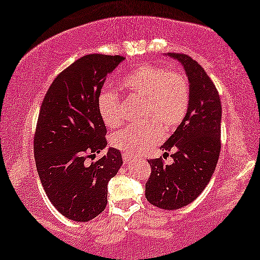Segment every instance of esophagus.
<instances>
[{"instance_id":"obj_1","label":"esophagus","mask_w":260,"mask_h":260,"mask_svg":"<svg viewBox=\"0 0 260 260\" xmlns=\"http://www.w3.org/2000/svg\"><path fill=\"white\" fill-rule=\"evenodd\" d=\"M122 156H123V160H124V162H127V161L133 159V156H130V154H127V153H123Z\"/></svg>"}]
</instances>
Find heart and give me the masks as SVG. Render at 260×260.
Here are the masks:
<instances>
[{
	"label": "heart",
	"instance_id": "1",
	"mask_svg": "<svg viewBox=\"0 0 260 260\" xmlns=\"http://www.w3.org/2000/svg\"><path fill=\"white\" fill-rule=\"evenodd\" d=\"M122 87L133 99L144 101L142 125L127 126L112 137L117 150L129 154H142L181 124L188 113L190 86L180 71H168L162 67L144 64L130 71L122 79ZM98 109L106 126H118L123 120L122 104L112 90L98 96Z\"/></svg>",
	"mask_w": 260,
	"mask_h": 260
}]
</instances>
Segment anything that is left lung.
Listing matches in <instances>:
<instances>
[{
  "instance_id": "1",
  "label": "left lung",
  "mask_w": 260,
  "mask_h": 260,
  "mask_svg": "<svg viewBox=\"0 0 260 260\" xmlns=\"http://www.w3.org/2000/svg\"><path fill=\"white\" fill-rule=\"evenodd\" d=\"M184 69L190 102L184 120L161 148L174 162L148 160L151 176L145 184L147 202L164 210H178L192 203L205 189L218 164L221 142V101L215 85L199 63L185 54L168 53Z\"/></svg>"
}]
</instances>
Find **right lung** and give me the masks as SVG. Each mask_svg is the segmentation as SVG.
Returning <instances> with one entry per match:
<instances>
[{"label":"right lung","mask_w":260,"mask_h":260,"mask_svg":"<svg viewBox=\"0 0 260 260\" xmlns=\"http://www.w3.org/2000/svg\"><path fill=\"white\" fill-rule=\"evenodd\" d=\"M124 59L83 56L54 79L41 104L34 135L37 170L49 201L72 221L87 222L105 210L108 182L123 164L114 147L90 166L85 160L107 146L98 96L107 75Z\"/></svg>","instance_id":"1"}]
</instances>
